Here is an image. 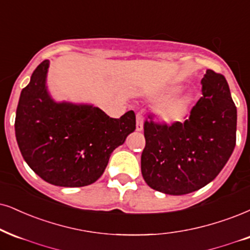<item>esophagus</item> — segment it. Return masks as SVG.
<instances>
[{"mask_svg": "<svg viewBox=\"0 0 250 250\" xmlns=\"http://www.w3.org/2000/svg\"><path fill=\"white\" fill-rule=\"evenodd\" d=\"M144 130V119L141 113H137V131H143Z\"/></svg>", "mask_w": 250, "mask_h": 250, "instance_id": "34e87169", "label": "esophagus"}]
</instances>
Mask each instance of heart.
Returning a JSON list of instances; mask_svg holds the SVG:
<instances>
[{
  "label": "heart",
  "instance_id": "obj_1",
  "mask_svg": "<svg viewBox=\"0 0 250 250\" xmlns=\"http://www.w3.org/2000/svg\"><path fill=\"white\" fill-rule=\"evenodd\" d=\"M191 100L188 96L183 97H177L174 100L167 101L166 103H163L162 105L159 106L158 109V116L162 122L171 123L178 122L187 115L188 111H189Z\"/></svg>",
  "mask_w": 250,
  "mask_h": 250
}]
</instances>
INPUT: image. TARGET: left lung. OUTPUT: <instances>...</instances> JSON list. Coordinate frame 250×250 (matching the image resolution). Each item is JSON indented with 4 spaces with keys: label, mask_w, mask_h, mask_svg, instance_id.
<instances>
[{
    "label": "left lung",
    "mask_w": 250,
    "mask_h": 250,
    "mask_svg": "<svg viewBox=\"0 0 250 250\" xmlns=\"http://www.w3.org/2000/svg\"><path fill=\"white\" fill-rule=\"evenodd\" d=\"M203 97L183 123L144 124L146 146L141 174L152 189L187 195L213 181L232 155L236 143V106L229 83L208 69L202 79Z\"/></svg>",
    "instance_id": "left-lung-1"
}]
</instances>
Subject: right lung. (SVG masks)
<instances>
[{"instance_id":"add662e5","label":"right lung","mask_w":250,"mask_h":250,"mask_svg":"<svg viewBox=\"0 0 250 250\" xmlns=\"http://www.w3.org/2000/svg\"><path fill=\"white\" fill-rule=\"evenodd\" d=\"M44 60L21 92L15 119L16 140L25 162L47 183L85 187L105 170L111 153L135 130V115L127 111L110 118L90 104L55 102L48 94Z\"/></svg>"}]
</instances>
